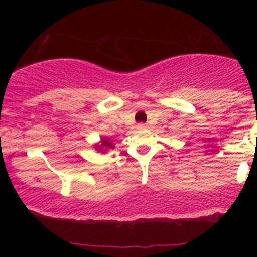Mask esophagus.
Returning <instances> with one entry per match:
<instances>
[{
    "mask_svg": "<svg viewBox=\"0 0 257 257\" xmlns=\"http://www.w3.org/2000/svg\"><path fill=\"white\" fill-rule=\"evenodd\" d=\"M145 128V124H138V125H137V129H144Z\"/></svg>",
    "mask_w": 257,
    "mask_h": 257,
    "instance_id": "obj_1",
    "label": "esophagus"
}]
</instances>
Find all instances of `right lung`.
<instances>
[{
  "label": "right lung",
  "instance_id": "add662e5",
  "mask_svg": "<svg viewBox=\"0 0 257 257\" xmlns=\"http://www.w3.org/2000/svg\"><path fill=\"white\" fill-rule=\"evenodd\" d=\"M98 153H107L109 149H114V143L107 137H100V141L93 145Z\"/></svg>",
  "mask_w": 257,
  "mask_h": 257
}]
</instances>
